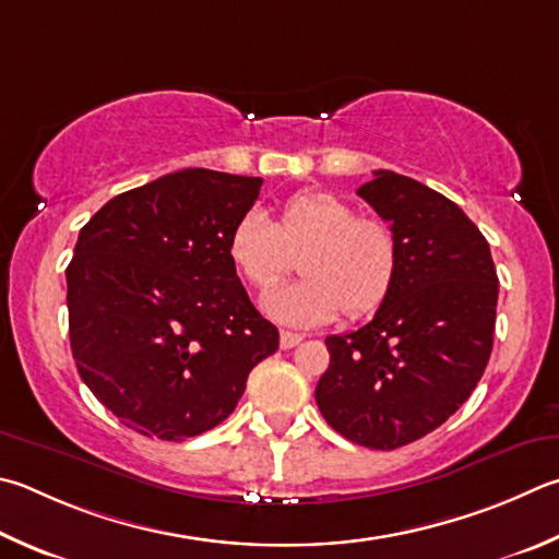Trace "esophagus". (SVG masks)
Masks as SVG:
<instances>
[{"label": "esophagus", "mask_w": 559, "mask_h": 559, "mask_svg": "<svg viewBox=\"0 0 559 559\" xmlns=\"http://www.w3.org/2000/svg\"><path fill=\"white\" fill-rule=\"evenodd\" d=\"M300 342H302V334L290 332V330H281V349H293Z\"/></svg>", "instance_id": "esophagus-1"}]
</instances>
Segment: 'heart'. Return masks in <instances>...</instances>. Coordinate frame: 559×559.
<instances>
[{
    "mask_svg": "<svg viewBox=\"0 0 559 559\" xmlns=\"http://www.w3.org/2000/svg\"><path fill=\"white\" fill-rule=\"evenodd\" d=\"M231 266L253 290H269L298 257L302 278L263 298L273 320L286 324L330 322L344 310L361 318L389 298L399 276L401 245L389 222L357 217L332 192H298L276 219L247 212L229 231Z\"/></svg>",
    "mask_w": 559,
    "mask_h": 559,
    "instance_id": "heart-1",
    "label": "heart"
}]
</instances>
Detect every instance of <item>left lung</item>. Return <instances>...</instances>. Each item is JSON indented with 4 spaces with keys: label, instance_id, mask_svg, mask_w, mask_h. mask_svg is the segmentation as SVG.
Segmentation results:
<instances>
[{
    "label": "left lung",
    "instance_id": "obj_1",
    "mask_svg": "<svg viewBox=\"0 0 559 559\" xmlns=\"http://www.w3.org/2000/svg\"><path fill=\"white\" fill-rule=\"evenodd\" d=\"M357 192L393 227L401 266L371 322L324 340L330 367L314 401L342 438L395 450L440 428L476 389L493 347L499 278L489 241L438 190L373 170Z\"/></svg>",
    "mask_w": 559,
    "mask_h": 559
}]
</instances>
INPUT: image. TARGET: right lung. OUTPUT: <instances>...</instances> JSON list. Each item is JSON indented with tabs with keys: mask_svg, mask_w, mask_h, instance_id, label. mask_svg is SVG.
Here are the masks:
<instances>
[{
	"mask_svg": "<svg viewBox=\"0 0 559 559\" xmlns=\"http://www.w3.org/2000/svg\"><path fill=\"white\" fill-rule=\"evenodd\" d=\"M261 178L186 168L111 198L68 263L80 379L146 438L180 442L237 408L249 371L278 349L231 266V227Z\"/></svg>",
	"mask_w": 559,
	"mask_h": 559,
	"instance_id": "1",
	"label": "right lung"
}]
</instances>
